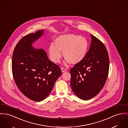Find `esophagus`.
Wrapping results in <instances>:
<instances>
[{"instance_id":"34e87169","label":"esophagus","mask_w":128,"mask_h":128,"mask_svg":"<svg viewBox=\"0 0 128 128\" xmlns=\"http://www.w3.org/2000/svg\"><path fill=\"white\" fill-rule=\"evenodd\" d=\"M61 72H66L67 70V68H61Z\"/></svg>"}]
</instances>
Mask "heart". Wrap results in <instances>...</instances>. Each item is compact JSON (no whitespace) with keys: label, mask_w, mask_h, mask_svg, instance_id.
<instances>
[{"label":"heart","mask_w":128,"mask_h":128,"mask_svg":"<svg viewBox=\"0 0 128 128\" xmlns=\"http://www.w3.org/2000/svg\"><path fill=\"white\" fill-rule=\"evenodd\" d=\"M54 44H51L48 48L50 58L54 63L60 62L61 51L66 63L78 64L85 58L88 48V43L86 38L73 34L57 37Z\"/></svg>","instance_id":"obj_1"}]
</instances>
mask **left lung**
<instances>
[{"label": "left lung", "mask_w": 128, "mask_h": 128, "mask_svg": "<svg viewBox=\"0 0 128 128\" xmlns=\"http://www.w3.org/2000/svg\"><path fill=\"white\" fill-rule=\"evenodd\" d=\"M91 43L84 60L70 69V86L81 100H88L102 90L109 68L108 54L104 44L90 35Z\"/></svg>", "instance_id": "left-lung-1"}]
</instances>
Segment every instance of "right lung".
Listing matches in <instances>:
<instances>
[{
	"instance_id": "right-lung-1",
	"label": "right lung",
	"mask_w": 128,
	"mask_h": 128,
	"mask_svg": "<svg viewBox=\"0 0 128 128\" xmlns=\"http://www.w3.org/2000/svg\"><path fill=\"white\" fill-rule=\"evenodd\" d=\"M44 30L24 37L16 45L12 58V72L21 92L30 100L40 102L53 90L62 74L60 68L48 59L42 49L32 45L43 36Z\"/></svg>"
}]
</instances>
